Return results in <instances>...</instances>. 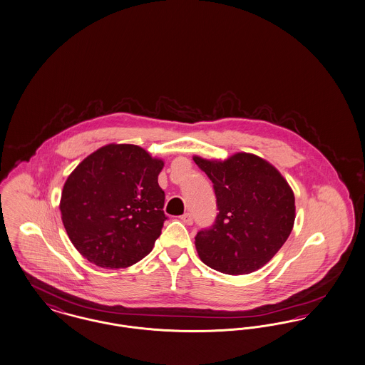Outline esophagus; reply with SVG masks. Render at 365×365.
<instances>
[{
    "label": "esophagus",
    "instance_id": "esophagus-1",
    "mask_svg": "<svg viewBox=\"0 0 365 365\" xmlns=\"http://www.w3.org/2000/svg\"><path fill=\"white\" fill-rule=\"evenodd\" d=\"M181 221L185 222L187 225H191L192 222H193V218H192V215L190 212H185V214L181 215Z\"/></svg>",
    "mask_w": 365,
    "mask_h": 365
}]
</instances>
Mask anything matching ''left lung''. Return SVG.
Returning <instances> with one entry per match:
<instances>
[{
	"label": "left lung",
	"instance_id": "8db88e82",
	"mask_svg": "<svg viewBox=\"0 0 365 365\" xmlns=\"http://www.w3.org/2000/svg\"><path fill=\"white\" fill-rule=\"evenodd\" d=\"M209 175L218 215L200 230L195 246L203 264L225 274H249L282 249L295 221V197L287 180L268 160L237 153L225 160L193 156Z\"/></svg>",
	"mask_w": 365,
	"mask_h": 365
}]
</instances>
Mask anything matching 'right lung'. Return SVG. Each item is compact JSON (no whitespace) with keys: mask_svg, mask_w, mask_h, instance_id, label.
<instances>
[{"mask_svg":"<svg viewBox=\"0 0 365 365\" xmlns=\"http://www.w3.org/2000/svg\"><path fill=\"white\" fill-rule=\"evenodd\" d=\"M165 162L135 144H107L64 182L61 221L74 247L100 268L135 265L154 249L166 215Z\"/></svg>","mask_w":365,"mask_h":365,"instance_id":"add662e5","label":"right lung"}]
</instances>
